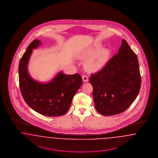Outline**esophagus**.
I'll list each match as a JSON object with an SVG mask.
<instances>
[{"mask_svg": "<svg viewBox=\"0 0 158 158\" xmlns=\"http://www.w3.org/2000/svg\"><path fill=\"white\" fill-rule=\"evenodd\" d=\"M82 77L83 81L84 82H87L89 81L88 77L87 76L85 75H82Z\"/></svg>", "mask_w": 158, "mask_h": 158, "instance_id": "1", "label": "esophagus"}]
</instances>
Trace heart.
Wrapping results in <instances>:
<instances>
[{"instance_id": "heart-1", "label": "heart", "mask_w": 158, "mask_h": 158, "mask_svg": "<svg viewBox=\"0 0 158 158\" xmlns=\"http://www.w3.org/2000/svg\"><path fill=\"white\" fill-rule=\"evenodd\" d=\"M101 48V45H97L90 48L89 50L80 56V58L82 59H85L88 57L93 56L99 51ZM110 52L107 49L102 50L95 56L92 57L88 60H86L85 64L86 69L92 72H97L104 66V64L108 59Z\"/></svg>"}]
</instances>
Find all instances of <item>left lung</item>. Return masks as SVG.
Instances as JSON below:
<instances>
[{"mask_svg":"<svg viewBox=\"0 0 158 158\" xmlns=\"http://www.w3.org/2000/svg\"><path fill=\"white\" fill-rule=\"evenodd\" d=\"M89 77L98 113L105 116L126 111L137 98L141 86L137 57L125 40L117 54Z\"/></svg>","mask_w":158,"mask_h":158,"instance_id":"1","label":"left lung"}]
</instances>
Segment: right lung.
Wrapping results in <instances>:
<instances>
[{
	"label": "right lung",
	"instance_id": "add662e5",
	"mask_svg": "<svg viewBox=\"0 0 158 158\" xmlns=\"http://www.w3.org/2000/svg\"><path fill=\"white\" fill-rule=\"evenodd\" d=\"M40 44L38 39L32 41L20 60V90L25 102L35 111L49 117L61 116L69 109L74 95L82 84V79L79 73L65 75L60 72L49 82L34 80L28 72V63L32 50Z\"/></svg>",
	"mask_w": 158,
	"mask_h": 158
}]
</instances>
